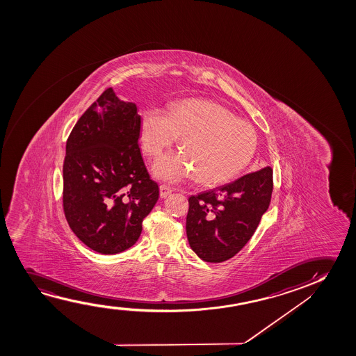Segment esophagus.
<instances>
[{
  "label": "esophagus",
  "instance_id": "esophagus-1",
  "mask_svg": "<svg viewBox=\"0 0 356 356\" xmlns=\"http://www.w3.org/2000/svg\"><path fill=\"white\" fill-rule=\"evenodd\" d=\"M159 191H161V198H166L168 195L171 193V188L169 186L166 185H161L159 186Z\"/></svg>",
  "mask_w": 356,
  "mask_h": 356
}]
</instances>
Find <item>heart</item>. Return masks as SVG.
<instances>
[{
	"mask_svg": "<svg viewBox=\"0 0 356 356\" xmlns=\"http://www.w3.org/2000/svg\"><path fill=\"white\" fill-rule=\"evenodd\" d=\"M179 136L182 152L168 153L153 166L158 177L171 182L193 174L203 185L227 182L248 165L258 145L249 122L215 103L185 101L169 113L161 108L142 113V147L148 156H159Z\"/></svg>",
	"mask_w": 356,
	"mask_h": 356,
	"instance_id": "heart-1",
	"label": "heart"
}]
</instances>
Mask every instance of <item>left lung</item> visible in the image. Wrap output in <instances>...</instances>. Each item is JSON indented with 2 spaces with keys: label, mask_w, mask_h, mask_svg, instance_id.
<instances>
[{
  "label": "left lung",
  "mask_w": 356,
  "mask_h": 356,
  "mask_svg": "<svg viewBox=\"0 0 356 356\" xmlns=\"http://www.w3.org/2000/svg\"><path fill=\"white\" fill-rule=\"evenodd\" d=\"M273 169L265 166L215 190L188 198L186 232L207 263L234 257L252 238L273 195Z\"/></svg>",
  "instance_id": "left-lung-1"
}]
</instances>
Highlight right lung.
<instances>
[{"label": "right lung", "mask_w": 356, "mask_h": 356, "mask_svg": "<svg viewBox=\"0 0 356 356\" xmlns=\"http://www.w3.org/2000/svg\"><path fill=\"white\" fill-rule=\"evenodd\" d=\"M141 117L112 88L93 102L70 132L63 163V209L88 248L122 253L136 243L159 187L142 159Z\"/></svg>", "instance_id": "1"}]
</instances>
